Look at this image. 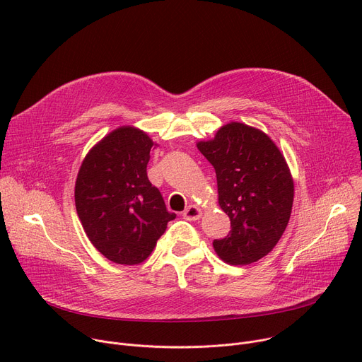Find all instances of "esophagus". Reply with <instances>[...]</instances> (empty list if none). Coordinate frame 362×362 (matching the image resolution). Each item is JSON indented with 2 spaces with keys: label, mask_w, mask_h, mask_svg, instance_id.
<instances>
[{
  "label": "esophagus",
  "mask_w": 362,
  "mask_h": 362,
  "mask_svg": "<svg viewBox=\"0 0 362 362\" xmlns=\"http://www.w3.org/2000/svg\"><path fill=\"white\" fill-rule=\"evenodd\" d=\"M202 216V209L196 205H190L185 212H183V218L187 221H198Z\"/></svg>",
  "instance_id": "obj_1"
}]
</instances>
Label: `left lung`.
I'll return each instance as SVG.
<instances>
[{
    "label": "left lung",
    "instance_id": "obj_1",
    "mask_svg": "<svg viewBox=\"0 0 362 362\" xmlns=\"http://www.w3.org/2000/svg\"><path fill=\"white\" fill-rule=\"evenodd\" d=\"M216 173L218 204L231 233L214 241L218 257L248 266L277 245L288 223L294 183L276 143L255 127L231 121L214 139L196 143Z\"/></svg>",
    "mask_w": 362,
    "mask_h": 362
}]
</instances>
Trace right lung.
I'll use <instances>...</instances> for the list:
<instances>
[{
  "mask_svg": "<svg viewBox=\"0 0 362 362\" xmlns=\"http://www.w3.org/2000/svg\"><path fill=\"white\" fill-rule=\"evenodd\" d=\"M146 131L122 125L85 156L75 183V205L92 245L117 264L136 266L154 250L175 214L147 177Z\"/></svg>",
  "mask_w": 362,
  "mask_h": 362,
  "instance_id": "1",
  "label": "right lung"
}]
</instances>
